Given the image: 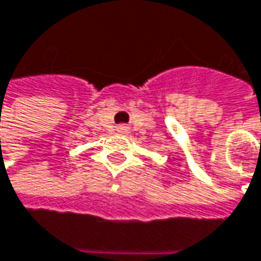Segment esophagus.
<instances>
[{"label":"esophagus","instance_id":"1","mask_svg":"<svg viewBox=\"0 0 261 261\" xmlns=\"http://www.w3.org/2000/svg\"><path fill=\"white\" fill-rule=\"evenodd\" d=\"M127 130V128H125V127H124V125H121V127H118V131H121V133H124V131Z\"/></svg>","mask_w":261,"mask_h":261}]
</instances>
